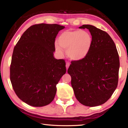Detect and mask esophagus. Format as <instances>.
I'll return each instance as SVG.
<instances>
[{"instance_id": "obj_1", "label": "esophagus", "mask_w": 128, "mask_h": 128, "mask_svg": "<svg viewBox=\"0 0 128 128\" xmlns=\"http://www.w3.org/2000/svg\"><path fill=\"white\" fill-rule=\"evenodd\" d=\"M69 66H70V62H66V70H68V68H69Z\"/></svg>"}]
</instances>
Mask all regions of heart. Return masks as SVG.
<instances>
[{"label":"heart","instance_id":"obj_1","mask_svg":"<svg viewBox=\"0 0 128 128\" xmlns=\"http://www.w3.org/2000/svg\"><path fill=\"white\" fill-rule=\"evenodd\" d=\"M56 42V50L62 53V48L67 50V55L70 59L80 60L88 55L92 43V38L88 32L84 30H66L60 34Z\"/></svg>","mask_w":128,"mask_h":128}]
</instances>
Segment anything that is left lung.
Returning a JSON list of instances; mask_svg holds the SVG:
<instances>
[{"label":"left lung","instance_id":"left-lung-1","mask_svg":"<svg viewBox=\"0 0 128 128\" xmlns=\"http://www.w3.org/2000/svg\"><path fill=\"white\" fill-rule=\"evenodd\" d=\"M88 29L92 43L88 55L71 62L68 73L76 98L88 107L106 102L118 86L120 60L114 40L108 34L94 26L83 25Z\"/></svg>","mask_w":128,"mask_h":128}]
</instances>
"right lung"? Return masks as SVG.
I'll return each instance as SVG.
<instances>
[{
    "mask_svg": "<svg viewBox=\"0 0 128 128\" xmlns=\"http://www.w3.org/2000/svg\"><path fill=\"white\" fill-rule=\"evenodd\" d=\"M58 24L32 25L14 46L10 66V80L17 96L34 107L49 104L55 98L56 85L66 73L64 59L54 57Z\"/></svg>",
    "mask_w": 128,
    "mask_h": 128,
    "instance_id": "right-lung-1",
    "label": "right lung"
}]
</instances>
